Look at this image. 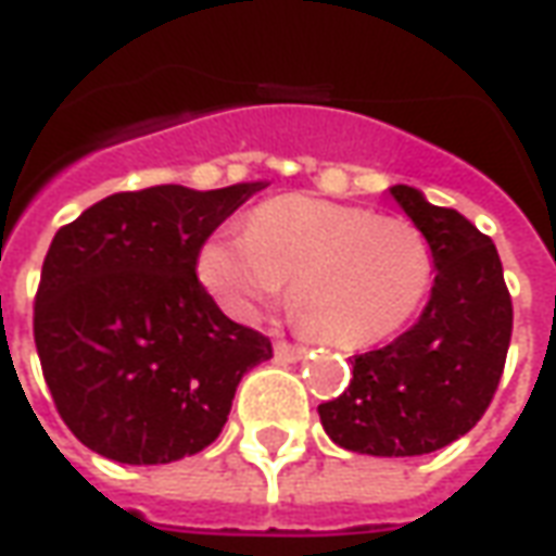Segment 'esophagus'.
<instances>
[{
	"instance_id": "34e87169",
	"label": "esophagus",
	"mask_w": 556,
	"mask_h": 556,
	"mask_svg": "<svg viewBox=\"0 0 556 556\" xmlns=\"http://www.w3.org/2000/svg\"><path fill=\"white\" fill-rule=\"evenodd\" d=\"M274 354H277L279 363H298L303 361L306 351L298 349V345H289V342H277V345H274Z\"/></svg>"
}]
</instances>
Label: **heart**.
<instances>
[{"instance_id":"heart-1","label":"heart","mask_w":556,"mask_h":556,"mask_svg":"<svg viewBox=\"0 0 556 556\" xmlns=\"http://www.w3.org/2000/svg\"><path fill=\"white\" fill-rule=\"evenodd\" d=\"M199 279L238 318L277 301L291 279V313L309 337L369 349L414 318L429 291L431 253L405 219L289 193L255 207L243 235L205 241Z\"/></svg>"}]
</instances>
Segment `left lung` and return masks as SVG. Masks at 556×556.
I'll list each match as a JSON object with an SVG mask.
<instances>
[{
    "instance_id": "obj_1",
    "label": "left lung",
    "mask_w": 556,
    "mask_h": 556,
    "mask_svg": "<svg viewBox=\"0 0 556 556\" xmlns=\"http://www.w3.org/2000/svg\"><path fill=\"white\" fill-rule=\"evenodd\" d=\"M390 195L429 243V303L390 345L354 357L349 390L318 405V417L342 450L405 458L458 441L485 414L509 351L513 301L497 247L470 219L408 184Z\"/></svg>"
}]
</instances>
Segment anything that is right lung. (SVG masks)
I'll use <instances>...</instances> for the list:
<instances>
[{
	"label": "right lung",
	"instance_id": "right-lung-1",
	"mask_svg": "<svg viewBox=\"0 0 556 556\" xmlns=\"http://www.w3.org/2000/svg\"><path fill=\"white\" fill-rule=\"evenodd\" d=\"M265 181L113 193L55 231L35 345L67 429L122 465H169L219 438L235 390L274 357L195 277L202 243Z\"/></svg>",
	"mask_w": 556,
	"mask_h": 556
}]
</instances>
